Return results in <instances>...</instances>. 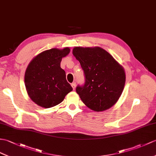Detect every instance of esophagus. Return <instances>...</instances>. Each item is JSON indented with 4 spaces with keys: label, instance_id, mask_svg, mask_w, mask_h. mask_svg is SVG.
Returning <instances> with one entry per match:
<instances>
[{
    "label": "esophagus",
    "instance_id": "1",
    "mask_svg": "<svg viewBox=\"0 0 156 156\" xmlns=\"http://www.w3.org/2000/svg\"><path fill=\"white\" fill-rule=\"evenodd\" d=\"M71 86H72V88H73V90H75V88H76V83H75V82L72 83Z\"/></svg>",
    "mask_w": 156,
    "mask_h": 156
}]
</instances>
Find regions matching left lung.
Masks as SVG:
<instances>
[{
  "instance_id": "1",
  "label": "left lung",
  "mask_w": 156,
  "mask_h": 156,
  "mask_svg": "<svg viewBox=\"0 0 156 156\" xmlns=\"http://www.w3.org/2000/svg\"><path fill=\"white\" fill-rule=\"evenodd\" d=\"M72 54L80 63L85 83L76 89L87 107L102 112L113 106L124 88V68L113 56L100 47H75Z\"/></svg>"
}]
</instances>
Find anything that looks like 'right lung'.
Wrapping results in <instances>:
<instances>
[{"label": "right lung", "instance_id": "obj_1", "mask_svg": "<svg viewBox=\"0 0 156 156\" xmlns=\"http://www.w3.org/2000/svg\"><path fill=\"white\" fill-rule=\"evenodd\" d=\"M70 51L68 47L47 50L29 63L24 75L25 86L29 97L39 106H55L72 90L66 80V72L60 67L62 59Z\"/></svg>", "mask_w": 156, "mask_h": 156}]
</instances>
